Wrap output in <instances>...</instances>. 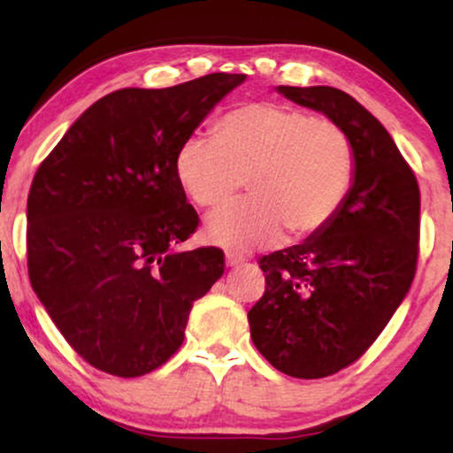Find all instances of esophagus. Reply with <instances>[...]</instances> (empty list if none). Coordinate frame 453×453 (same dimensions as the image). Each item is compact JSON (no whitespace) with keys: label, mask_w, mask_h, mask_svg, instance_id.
<instances>
[{"label":"esophagus","mask_w":453,"mask_h":453,"mask_svg":"<svg viewBox=\"0 0 453 453\" xmlns=\"http://www.w3.org/2000/svg\"><path fill=\"white\" fill-rule=\"evenodd\" d=\"M245 264V257L243 256H237V253H226V265H231V268H237V265Z\"/></svg>","instance_id":"1"}]
</instances>
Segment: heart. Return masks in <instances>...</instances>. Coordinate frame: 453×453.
Instances as JSON below:
<instances>
[{
	"label": "heart",
	"mask_w": 453,
	"mask_h": 453,
	"mask_svg": "<svg viewBox=\"0 0 453 453\" xmlns=\"http://www.w3.org/2000/svg\"><path fill=\"white\" fill-rule=\"evenodd\" d=\"M177 177L202 208L226 202L247 179L251 197L216 210L206 233L226 250L250 251L278 243L284 228L301 239L332 222L355 181V148L336 121L251 103L216 123V140H185Z\"/></svg>",
	"instance_id": "1"
}]
</instances>
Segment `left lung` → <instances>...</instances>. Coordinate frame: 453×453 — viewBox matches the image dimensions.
<instances>
[{
  "instance_id": "1",
  "label": "left lung",
  "mask_w": 453,
  "mask_h": 453,
  "mask_svg": "<svg viewBox=\"0 0 453 453\" xmlns=\"http://www.w3.org/2000/svg\"><path fill=\"white\" fill-rule=\"evenodd\" d=\"M349 134L355 181L332 222L305 243L259 259L265 290L247 313L272 367L319 380L358 361L392 319L417 274L420 191L388 129L332 86H278Z\"/></svg>"
}]
</instances>
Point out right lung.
<instances>
[{
	"mask_svg": "<svg viewBox=\"0 0 453 453\" xmlns=\"http://www.w3.org/2000/svg\"><path fill=\"white\" fill-rule=\"evenodd\" d=\"M245 73L96 101L42 160L27 210L28 278L86 363L140 377L179 350L194 301L225 274L219 247L177 251L200 225L177 152Z\"/></svg>",
	"mask_w": 453,
	"mask_h": 453,
	"instance_id": "right-lung-1",
	"label": "right lung"
}]
</instances>
